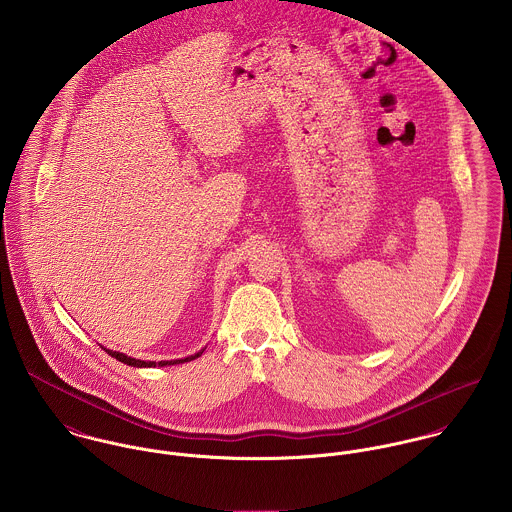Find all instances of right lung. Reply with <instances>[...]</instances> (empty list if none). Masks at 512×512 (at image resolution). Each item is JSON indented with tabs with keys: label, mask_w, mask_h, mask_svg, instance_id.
I'll return each instance as SVG.
<instances>
[{
	"label": "right lung",
	"mask_w": 512,
	"mask_h": 512,
	"mask_svg": "<svg viewBox=\"0 0 512 512\" xmlns=\"http://www.w3.org/2000/svg\"><path fill=\"white\" fill-rule=\"evenodd\" d=\"M102 347V345H100ZM110 357H114L116 361H120V363H124V365L128 366H136V368H155V366H171V365H181V363H189V361H195L197 357H201L203 355V351L205 349H201L199 353H195V355H189V357H185V359H175V361H159V363H155V361H142V359H132V357H128V355H124V353H118V351H110V349H106V347H102Z\"/></svg>",
	"instance_id": "obj_1"
}]
</instances>
